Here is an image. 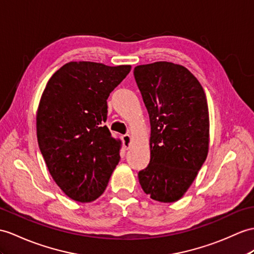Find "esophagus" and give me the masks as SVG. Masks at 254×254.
<instances>
[{
    "label": "esophagus",
    "instance_id": "esophagus-1",
    "mask_svg": "<svg viewBox=\"0 0 254 254\" xmlns=\"http://www.w3.org/2000/svg\"><path fill=\"white\" fill-rule=\"evenodd\" d=\"M122 140H123L124 148H125V150H128V148L130 147V143H131L130 135H129V134H124L123 137H122Z\"/></svg>",
    "mask_w": 254,
    "mask_h": 254
}]
</instances>
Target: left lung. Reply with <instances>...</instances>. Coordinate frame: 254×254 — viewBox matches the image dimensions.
<instances>
[{
	"instance_id": "obj_1",
	"label": "left lung",
	"mask_w": 254,
	"mask_h": 254,
	"mask_svg": "<svg viewBox=\"0 0 254 254\" xmlns=\"http://www.w3.org/2000/svg\"><path fill=\"white\" fill-rule=\"evenodd\" d=\"M151 123V159L139 171L144 193L162 202L181 198L205 163L209 112L205 91L187 67L166 61L134 67Z\"/></svg>"
}]
</instances>
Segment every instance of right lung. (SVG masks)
Instances as JSON below:
<instances>
[{
  "label": "right lung",
  "instance_id": "add662e5",
  "mask_svg": "<svg viewBox=\"0 0 254 254\" xmlns=\"http://www.w3.org/2000/svg\"><path fill=\"white\" fill-rule=\"evenodd\" d=\"M79 61L61 66L48 80L36 114V134L55 182L70 198L101 196L119 164L121 142L104 125L108 98L130 72Z\"/></svg>",
  "mask_w": 254,
  "mask_h": 254
}]
</instances>
